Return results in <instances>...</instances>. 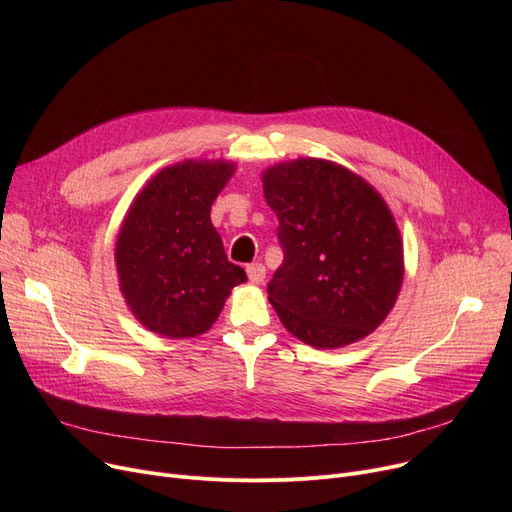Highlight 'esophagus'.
<instances>
[{
	"label": "esophagus",
	"mask_w": 512,
	"mask_h": 512,
	"mask_svg": "<svg viewBox=\"0 0 512 512\" xmlns=\"http://www.w3.org/2000/svg\"><path fill=\"white\" fill-rule=\"evenodd\" d=\"M247 274H249V282L251 284H263V280H265V267L261 263H251L247 267Z\"/></svg>",
	"instance_id": "34e87169"
}]
</instances>
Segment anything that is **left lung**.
I'll list each match as a JSON object with an SVG mask.
<instances>
[{"label":"left lung","mask_w":512,"mask_h":512,"mask_svg":"<svg viewBox=\"0 0 512 512\" xmlns=\"http://www.w3.org/2000/svg\"><path fill=\"white\" fill-rule=\"evenodd\" d=\"M284 261L267 299L284 328L315 348L357 342L390 313L402 284V242L384 199L326 159L263 172Z\"/></svg>","instance_id":"left-lung-1"}]
</instances>
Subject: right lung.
Instances as JSON below:
<instances>
[{
    "label": "right lung",
    "mask_w": 512,
    "mask_h": 512,
    "mask_svg": "<svg viewBox=\"0 0 512 512\" xmlns=\"http://www.w3.org/2000/svg\"><path fill=\"white\" fill-rule=\"evenodd\" d=\"M232 174L226 161H182L153 176L126 213L116 242L120 288L134 317L159 336L207 332L230 290L247 280L209 218Z\"/></svg>",
    "instance_id": "right-lung-1"
}]
</instances>
